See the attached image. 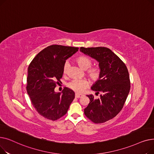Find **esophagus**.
Wrapping results in <instances>:
<instances>
[{"label": "esophagus", "instance_id": "1", "mask_svg": "<svg viewBox=\"0 0 154 154\" xmlns=\"http://www.w3.org/2000/svg\"><path fill=\"white\" fill-rule=\"evenodd\" d=\"M75 97L76 98H80V97H82V94H75Z\"/></svg>", "mask_w": 154, "mask_h": 154}]
</instances>
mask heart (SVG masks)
I'll use <instances>...</instances> for the list:
<instances>
[{
	"label": "heart",
	"instance_id": "1",
	"mask_svg": "<svg viewBox=\"0 0 154 154\" xmlns=\"http://www.w3.org/2000/svg\"><path fill=\"white\" fill-rule=\"evenodd\" d=\"M79 66L84 70H86L87 75L92 81L96 82L100 79L102 74V69L99 66L92 67V60L91 58L85 55L79 56L76 59ZM69 69V62H66L63 64V72L67 74ZM88 82L86 79H73L67 84V87L71 90L77 93L82 92L88 86Z\"/></svg>",
	"mask_w": 154,
	"mask_h": 154
}]
</instances>
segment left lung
<instances>
[{
  "label": "left lung",
  "instance_id": "8db88e82",
  "mask_svg": "<svg viewBox=\"0 0 154 154\" xmlns=\"http://www.w3.org/2000/svg\"><path fill=\"white\" fill-rule=\"evenodd\" d=\"M80 51L97 60L102 69L100 79L91 87L96 94L101 93L100 97L95 99L93 95H88L90 102L84 114L94 123H103L116 117L124 106L131 88L128 69L107 47H82Z\"/></svg>",
  "mask_w": 154,
  "mask_h": 154
}]
</instances>
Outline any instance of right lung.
Segmentation results:
<instances>
[{
	"label": "right lung",
	"mask_w": 154,
	"mask_h": 154,
	"mask_svg": "<svg viewBox=\"0 0 154 154\" xmlns=\"http://www.w3.org/2000/svg\"><path fill=\"white\" fill-rule=\"evenodd\" d=\"M78 51V47L52 45L40 51L29 64L27 94L36 111L47 119L56 120L66 115L75 98L74 92L67 87L62 94L54 89L62 77L64 63Z\"/></svg>",
	"instance_id": "1"
}]
</instances>
